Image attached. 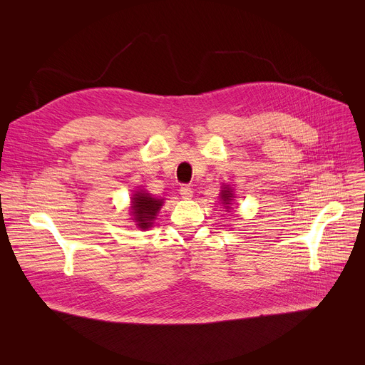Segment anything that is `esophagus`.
<instances>
[{
    "label": "esophagus",
    "mask_w": 365,
    "mask_h": 365,
    "mask_svg": "<svg viewBox=\"0 0 365 365\" xmlns=\"http://www.w3.org/2000/svg\"><path fill=\"white\" fill-rule=\"evenodd\" d=\"M179 193L182 195V197H185V200H190L192 197V195H193V190H192V187H189V186H182L180 189H179Z\"/></svg>",
    "instance_id": "34e87169"
}]
</instances>
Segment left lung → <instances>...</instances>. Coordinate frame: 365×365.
Listing matches in <instances>:
<instances>
[{
	"mask_svg": "<svg viewBox=\"0 0 365 365\" xmlns=\"http://www.w3.org/2000/svg\"><path fill=\"white\" fill-rule=\"evenodd\" d=\"M233 193H231V189H224L222 192H221V201L224 202V205H228L230 202H231V200H233Z\"/></svg>",
	"mask_w": 365,
	"mask_h": 365,
	"instance_id": "8db88e82",
	"label": "left lung"
}]
</instances>
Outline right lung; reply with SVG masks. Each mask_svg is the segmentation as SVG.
I'll use <instances>...</instances> for the list:
<instances>
[{
    "label": "right lung",
    "mask_w": 365,
    "mask_h": 365,
    "mask_svg": "<svg viewBox=\"0 0 365 365\" xmlns=\"http://www.w3.org/2000/svg\"><path fill=\"white\" fill-rule=\"evenodd\" d=\"M163 201L154 200L145 192H137L132 197V215L137 225L143 230L151 227L157 211L161 208Z\"/></svg>",
    "instance_id": "obj_1"
}]
</instances>
